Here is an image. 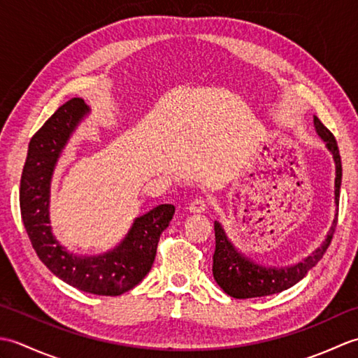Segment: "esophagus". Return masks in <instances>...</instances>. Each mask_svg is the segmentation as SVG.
I'll return each instance as SVG.
<instances>
[{
    "label": "esophagus",
    "mask_w": 358,
    "mask_h": 358,
    "mask_svg": "<svg viewBox=\"0 0 358 358\" xmlns=\"http://www.w3.org/2000/svg\"><path fill=\"white\" fill-rule=\"evenodd\" d=\"M206 208H208V204H206V201H204L203 199H195L191 204H189V208H187V210L191 212V214H195V215H200V214H203L204 210H206Z\"/></svg>",
    "instance_id": "1"
}]
</instances>
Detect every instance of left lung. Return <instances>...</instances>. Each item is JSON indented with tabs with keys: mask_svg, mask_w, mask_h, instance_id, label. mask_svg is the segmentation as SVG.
Returning a JSON list of instances; mask_svg holds the SVG:
<instances>
[{
	"mask_svg": "<svg viewBox=\"0 0 358 358\" xmlns=\"http://www.w3.org/2000/svg\"><path fill=\"white\" fill-rule=\"evenodd\" d=\"M314 126L318 136L326 143V148L334 157L336 163V204L337 214L334 218L331 229L326 235L320 248H317L313 254L305 260L295 263L287 268H266V266L254 263L250 258L238 252L235 246L227 238L224 229L218 222L214 223L215 231V252L214 264H212V273L217 285L223 291L234 296V299H255V296H266L272 294L283 292L292 287L300 280L306 277V273L322 260L326 249L329 248L332 235L336 232L337 217H338V199L341 186V158L337 141L334 138L331 131L320 120L314 117Z\"/></svg>",
	"mask_w": 358,
	"mask_h": 358,
	"instance_id": "1",
	"label": "left lung"
}]
</instances>
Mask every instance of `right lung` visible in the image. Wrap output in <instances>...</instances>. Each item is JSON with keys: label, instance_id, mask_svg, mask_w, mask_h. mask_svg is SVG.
<instances>
[{"label": "right lung", "instance_id": "1", "mask_svg": "<svg viewBox=\"0 0 358 358\" xmlns=\"http://www.w3.org/2000/svg\"><path fill=\"white\" fill-rule=\"evenodd\" d=\"M87 112L81 98H72L32 136L20 183L21 218L36 255L52 273L80 291L115 296L131 291L149 273L159 235L169 226L175 206L159 204L135 218L124 240L101 255H75L59 245L49 226L50 181L66 143Z\"/></svg>", "mask_w": 358, "mask_h": 358}]
</instances>
